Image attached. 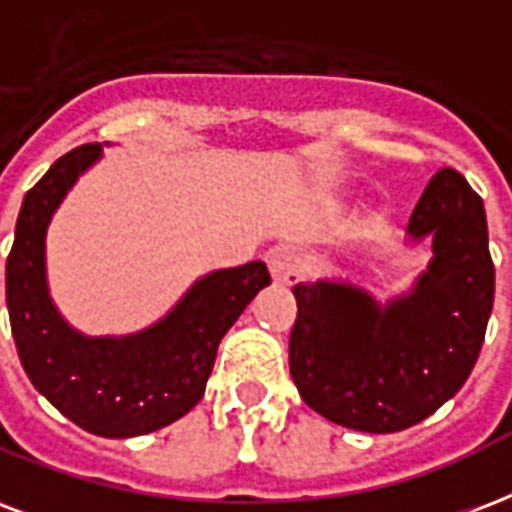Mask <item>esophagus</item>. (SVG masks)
<instances>
[{
    "label": "esophagus",
    "instance_id": "esophagus-1",
    "mask_svg": "<svg viewBox=\"0 0 512 512\" xmlns=\"http://www.w3.org/2000/svg\"><path fill=\"white\" fill-rule=\"evenodd\" d=\"M265 260H268V268H271L276 284H295L303 276V257H300L298 249L279 244L265 255Z\"/></svg>",
    "mask_w": 512,
    "mask_h": 512
}]
</instances>
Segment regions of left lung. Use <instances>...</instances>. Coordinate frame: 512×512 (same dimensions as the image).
<instances>
[{
  "instance_id": "left-lung-1",
  "label": "left lung",
  "mask_w": 512,
  "mask_h": 512,
  "mask_svg": "<svg viewBox=\"0 0 512 512\" xmlns=\"http://www.w3.org/2000/svg\"><path fill=\"white\" fill-rule=\"evenodd\" d=\"M432 239V263L408 295L378 306L341 282L298 284L290 373L308 408L360 432H400L462 389L494 306V263L481 195L440 169L408 222Z\"/></svg>"
}]
</instances>
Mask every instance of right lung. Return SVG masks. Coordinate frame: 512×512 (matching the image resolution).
I'll use <instances>...</instances> for the list:
<instances>
[{"mask_svg": "<svg viewBox=\"0 0 512 512\" xmlns=\"http://www.w3.org/2000/svg\"><path fill=\"white\" fill-rule=\"evenodd\" d=\"M99 155L96 142L74 147L23 198L7 255V311L37 392L93 435L134 438L182 419L204 397L222 335L271 273L260 260L209 273L169 317L136 335L85 338L72 330L48 295L45 233L66 190Z\"/></svg>", "mask_w": 512, "mask_h": 512, "instance_id": "obj_1", "label": "right lung"}]
</instances>
